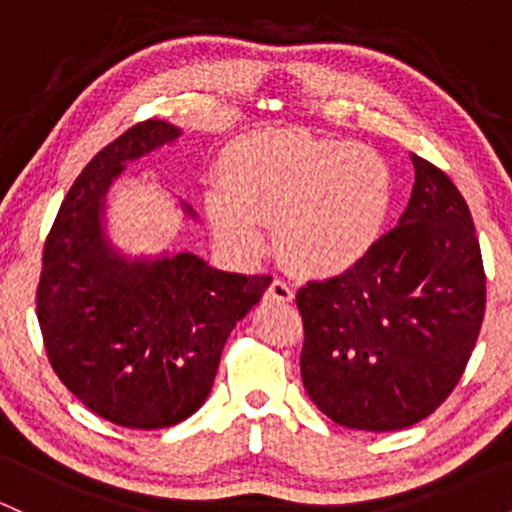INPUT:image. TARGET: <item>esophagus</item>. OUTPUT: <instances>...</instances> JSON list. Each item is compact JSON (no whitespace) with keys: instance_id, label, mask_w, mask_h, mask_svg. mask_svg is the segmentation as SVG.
<instances>
[{"instance_id":"34e87169","label":"esophagus","mask_w":512,"mask_h":512,"mask_svg":"<svg viewBox=\"0 0 512 512\" xmlns=\"http://www.w3.org/2000/svg\"><path fill=\"white\" fill-rule=\"evenodd\" d=\"M267 301H276V303H289L293 301V289L286 281L274 279L272 286L267 289Z\"/></svg>"}]
</instances>
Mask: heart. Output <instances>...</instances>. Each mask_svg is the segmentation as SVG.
<instances>
[{
    "mask_svg": "<svg viewBox=\"0 0 512 512\" xmlns=\"http://www.w3.org/2000/svg\"><path fill=\"white\" fill-rule=\"evenodd\" d=\"M395 199L390 163L373 149L298 129H262L228 144L221 190L207 192L216 238L240 260L267 250L308 279H334L375 248Z\"/></svg>",
    "mask_w": 512,
    "mask_h": 512,
    "instance_id": "b5f03b06",
    "label": "heart"
}]
</instances>
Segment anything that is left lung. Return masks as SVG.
<instances>
[{"label": "left lung", "mask_w": 512, "mask_h": 512, "mask_svg": "<svg viewBox=\"0 0 512 512\" xmlns=\"http://www.w3.org/2000/svg\"><path fill=\"white\" fill-rule=\"evenodd\" d=\"M358 267L298 291L301 378L315 407L358 431H399L455 390L477 344L486 276L472 214L433 163Z\"/></svg>", "instance_id": "8db88e82"}]
</instances>
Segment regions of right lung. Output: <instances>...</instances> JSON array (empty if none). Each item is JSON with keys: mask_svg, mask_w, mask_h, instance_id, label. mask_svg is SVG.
<instances>
[{"mask_svg": "<svg viewBox=\"0 0 512 512\" xmlns=\"http://www.w3.org/2000/svg\"><path fill=\"white\" fill-rule=\"evenodd\" d=\"M180 137V127L146 120L91 158L57 211L38 284V322L62 383L105 421L142 431L202 407L228 334L272 284L195 252L132 255L110 236V187L127 163ZM178 207L197 221L185 199Z\"/></svg>", "mask_w": 512, "mask_h": 512, "instance_id": "add662e5", "label": "right lung"}]
</instances>
